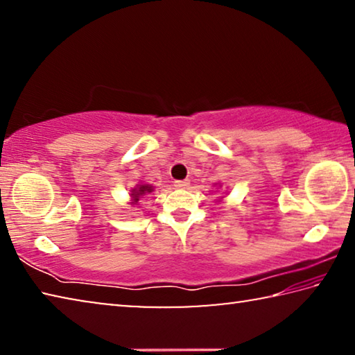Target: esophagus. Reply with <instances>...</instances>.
<instances>
[{
	"instance_id": "esophagus-1",
	"label": "esophagus",
	"mask_w": 355,
	"mask_h": 355,
	"mask_svg": "<svg viewBox=\"0 0 355 355\" xmlns=\"http://www.w3.org/2000/svg\"><path fill=\"white\" fill-rule=\"evenodd\" d=\"M173 186H175V188H178V189H184V188H188V186H189V180H177V182L173 183Z\"/></svg>"
}]
</instances>
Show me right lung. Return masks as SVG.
Instances as JSON below:
<instances>
[{
    "label": "right lung",
    "mask_w": 355,
    "mask_h": 355,
    "mask_svg": "<svg viewBox=\"0 0 355 355\" xmlns=\"http://www.w3.org/2000/svg\"><path fill=\"white\" fill-rule=\"evenodd\" d=\"M153 191V186H150V184H137V188H135L133 191H131V203H137L139 202V199L142 196H146V194H148V192H152Z\"/></svg>",
    "instance_id": "add662e5"
}]
</instances>
